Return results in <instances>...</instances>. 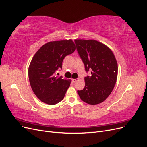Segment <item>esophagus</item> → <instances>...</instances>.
Listing matches in <instances>:
<instances>
[{"instance_id": "1", "label": "esophagus", "mask_w": 147, "mask_h": 147, "mask_svg": "<svg viewBox=\"0 0 147 147\" xmlns=\"http://www.w3.org/2000/svg\"><path fill=\"white\" fill-rule=\"evenodd\" d=\"M77 80H78V78H74V79H72V81L74 82H76Z\"/></svg>"}]
</instances>
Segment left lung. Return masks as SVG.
<instances>
[{
	"label": "left lung",
	"instance_id": "8db88e82",
	"mask_svg": "<svg viewBox=\"0 0 147 147\" xmlns=\"http://www.w3.org/2000/svg\"><path fill=\"white\" fill-rule=\"evenodd\" d=\"M78 55L85 71L91 75L84 77L85 86L77 91L80 99L91 105L104 102L113 91L118 75V64L110 49L94 40H75Z\"/></svg>",
	"mask_w": 147,
	"mask_h": 147
}]
</instances>
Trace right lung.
<instances>
[{
    "label": "right lung",
    "mask_w": 147,
    "mask_h": 147,
    "mask_svg": "<svg viewBox=\"0 0 147 147\" xmlns=\"http://www.w3.org/2000/svg\"><path fill=\"white\" fill-rule=\"evenodd\" d=\"M75 50L72 40L54 41L43 45L32 57L28 75L34 94L44 103L55 105L64 99L70 80L56 75L64 57Z\"/></svg>",
    "instance_id": "1"
}]
</instances>
